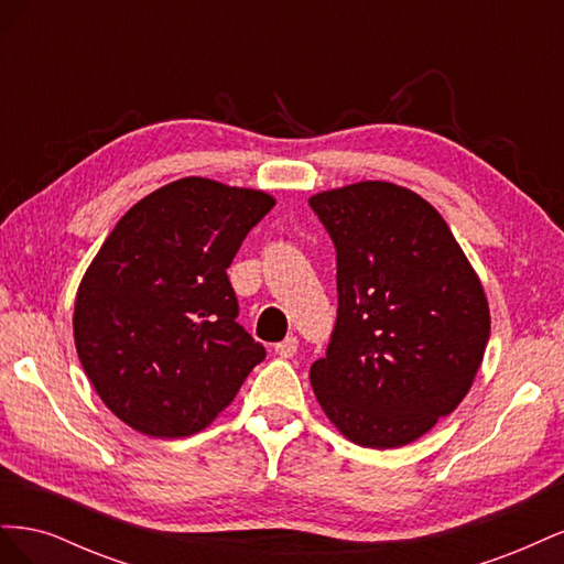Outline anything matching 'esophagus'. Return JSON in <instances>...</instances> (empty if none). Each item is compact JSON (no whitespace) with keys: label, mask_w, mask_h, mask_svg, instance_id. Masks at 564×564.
<instances>
[{"label":"esophagus","mask_w":564,"mask_h":564,"mask_svg":"<svg viewBox=\"0 0 564 564\" xmlns=\"http://www.w3.org/2000/svg\"><path fill=\"white\" fill-rule=\"evenodd\" d=\"M275 352L280 357H284V360H289V357H294L299 352V338L296 336H286L284 340H280V344L275 346Z\"/></svg>","instance_id":"34e87169"}]
</instances>
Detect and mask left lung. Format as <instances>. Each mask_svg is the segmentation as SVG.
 <instances>
[{"instance_id": "obj_1", "label": "left lung", "mask_w": 564, "mask_h": 564, "mask_svg": "<svg viewBox=\"0 0 564 564\" xmlns=\"http://www.w3.org/2000/svg\"><path fill=\"white\" fill-rule=\"evenodd\" d=\"M336 249L338 311L311 367L324 414L355 445L402 447L466 398L489 340V305L449 226L395 183L311 197Z\"/></svg>"}]
</instances>
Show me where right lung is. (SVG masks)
<instances>
[{
    "label": "right lung",
    "instance_id": "add662e5",
    "mask_svg": "<svg viewBox=\"0 0 564 564\" xmlns=\"http://www.w3.org/2000/svg\"><path fill=\"white\" fill-rule=\"evenodd\" d=\"M275 207L261 191L181 178L119 218L75 301V346L100 400L150 437L193 435L265 348L237 322L228 265Z\"/></svg>",
    "mask_w": 564,
    "mask_h": 564
}]
</instances>
